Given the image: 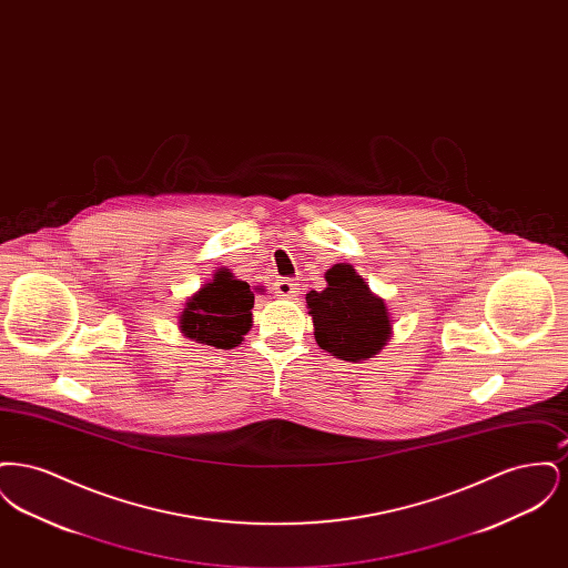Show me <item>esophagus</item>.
I'll return each instance as SVG.
<instances>
[{
    "label": "esophagus",
    "instance_id": "esophagus-1",
    "mask_svg": "<svg viewBox=\"0 0 568 568\" xmlns=\"http://www.w3.org/2000/svg\"><path fill=\"white\" fill-rule=\"evenodd\" d=\"M297 290H300V283L294 278H278L274 283V294L281 297H296Z\"/></svg>",
    "mask_w": 568,
    "mask_h": 568
}]
</instances>
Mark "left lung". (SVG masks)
Listing matches in <instances>:
<instances>
[{
	"label": "left lung",
	"instance_id": "obj_1",
	"mask_svg": "<svg viewBox=\"0 0 568 568\" xmlns=\"http://www.w3.org/2000/svg\"><path fill=\"white\" fill-rule=\"evenodd\" d=\"M325 281L324 292L306 294L317 345L345 362L375 357L392 334L385 302L349 264H334Z\"/></svg>",
	"mask_w": 568,
	"mask_h": 568
}]
</instances>
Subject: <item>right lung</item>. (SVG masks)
I'll return each mask as SVG.
<instances>
[{
  "label": "right lung",
  "instance_id": "right-lung-1",
  "mask_svg": "<svg viewBox=\"0 0 568 568\" xmlns=\"http://www.w3.org/2000/svg\"><path fill=\"white\" fill-rule=\"evenodd\" d=\"M255 296L251 287L219 271L211 283L187 300L181 315V332L197 343L216 349L239 347L244 334L251 329V308Z\"/></svg>",
  "mask_w": 568,
  "mask_h": 568
}]
</instances>
